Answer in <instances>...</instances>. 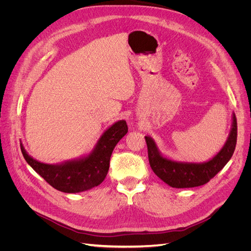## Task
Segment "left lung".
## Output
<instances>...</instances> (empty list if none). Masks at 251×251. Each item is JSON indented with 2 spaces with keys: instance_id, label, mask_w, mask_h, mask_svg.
<instances>
[{
  "instance_id": "8db88e82",
  "label": "left lung",
  "mask_w": 251,
  "mask_h": 251,
  "mask_svg": "<svg viewBox=\"0 0 251 251\" xmlns=\"http://www.w3.org/2000/svg\"><path fill=\"white\" fill-rule=\"evenodd\" d=\"M149 161L153 172L166 184L176 188L200 186L214 178L230 160L237 143V118L231 117V127L224 146L218 153L204 162L178 161L162 155L151 136H146Z\"/></svg>"
}]
</instances>
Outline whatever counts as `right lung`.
<instances>
[{"instance_id": "right-lung-1", "label": "right lung", "mask_w": 251, "mask_h": 251, "mask_svg": "<svg viewBox=\"0 0 251 251\" xmlns=\"http://www.w3.org/2000/svg\"><path fill=\"white\" fill-rule=\"evenodd\" d=\"M127 133L126 120H118L105 130L90 153L56 164L44 163L30 156L21 142L27 163L55 189L63 193H81L100 185L109 172L114 148Z\"/></svg>"}]
</instances>
